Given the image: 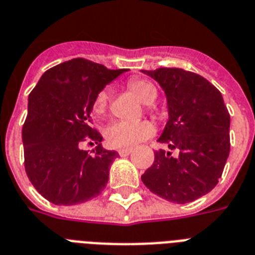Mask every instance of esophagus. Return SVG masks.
<instances>
[{
	"label": "esophagus",
	"mask_w": 255,
	"mask_h": 255,
	"mask_svg": "<svg viewBox=\"0 0 255 255\" xmlns=\"http://www.w3.org/2000/svg\"><path fill=\"white\" fill-rule=\"evenodd\" d=\"M131 152H132V148H123L118 150V153H119V156L121 157L128 156V154H131Z\"/></svg>",
	"instance_id": "obj_1"
}]
</instances>
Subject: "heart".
I'll return each instance as SVG.
<instances>
[{
	"instance_id": "1",
	"label": "heart",
	"mask_w": 255,
	"mask_h": 255,
	"mask_svg": "<svg viewBox=\"0 0 255 255\" xmlns=\"http://www.w3.org/2000/svg\"><path fill=\"white\" fill-rule=\"evenodd\" d=\"M128 88L145 105H150L157 97L156 86L148 80L134 78L128 82ZM107 103H109V90L103 89L97 94L93 103V111L95 115L105 114ZM153 133H154V127L148 121H115L110 123L103 131L107 144L113 148H128L137 142L144 141Z\"/></svg>"
}]
</instances>
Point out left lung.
<instances>
[{
    "mask_svg": "<svg viewBox=\"0 0 255 255\" xmlns=\"http://www.w3.org/2000/svg\"><path fill=\"white\" fill-rule=\"evenodd\" d=\"M165 90L169 122L160 149L141 175L142 183L162 199L190 203L217 185L231 150L228 109L221 93L199 74L181 68L142 70Z\"/></svg>",
    "mask_w": 255,
    "mask_h": 255,
    "instance_id": "left-lung-1",
    "label": "left lung"
}]
</instances>
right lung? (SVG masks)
Segmentation results:
<instances>
[{
  "label": "right lung",
  "mask_w": 255,
  "mask_h": 255,
  "mask_svg": "<svg viewBox=\"0 0 255 255\" xmlns=\"http://www.w3.org/2000/svg\"><path fill=\"white\" fill-rule=\"evenodd\" d=\"M123 72L77 57L44 72L28 95L22 128L24 170L48 202L73 206L106 187L118 153L102 148L90 113L97 94ZM82 142L97 146L89 153L79 148Z\"/></svg>",
  "instance_id": "obj_1"
}]
</instances>
